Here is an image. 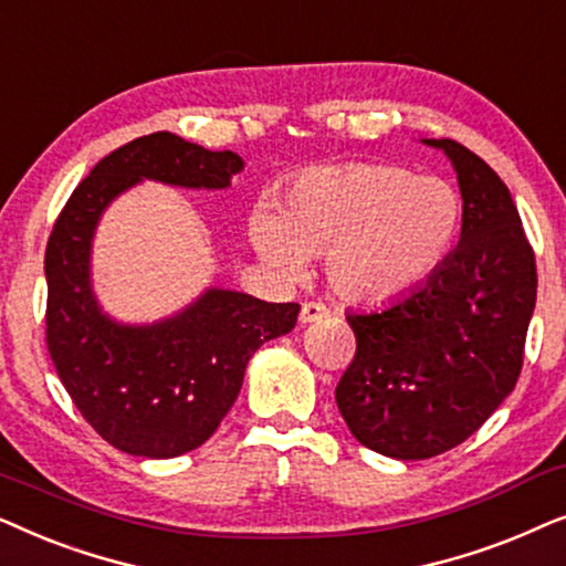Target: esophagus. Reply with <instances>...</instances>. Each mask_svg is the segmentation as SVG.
Listing matches in <instances>:
<instances>
[{"label": "esophagus", "instance_id": "34e87169", "mask_svg": "<svg viewBox=\"0 0 566 566\" xmlns=\"http://www.w3.org/2000/svg\"><path fill=\"white\" fill-rule=\"evenodd\" d=\"M328 315V307L323 303H303V311H300V321L303 323H313V321H321Z\"/></svg>", "mask_w": 566, "mask_h": 566}]
</instances>
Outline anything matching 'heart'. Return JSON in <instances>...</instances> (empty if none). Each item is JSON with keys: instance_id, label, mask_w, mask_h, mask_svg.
<instances>
[{"instance_id": "obj_1", "label": "heart", "mask_w": 566, "mask_h": 566, "mask_svg": "<svg viewBox=\"0 0 566 566\" xmlns=\"http://www.w3.org/2000/svg\"><path fill=\"white\" fill-rule=\"evenodd\" d=\"M463 224L458 188L403 165L313 168L284 199L253 217L255 251L282 274H303L326 255L331 287L349 300L398 297L427 282L453 251Z\"/></svg>"}]
</instances>
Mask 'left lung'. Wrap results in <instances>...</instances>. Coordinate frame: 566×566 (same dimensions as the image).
I'll list each match as a JSON object with an SVG mask.
<instances>
[{
  "label": "left lung",
  "mask_w": 566,
  "mask_h": 566,
  "mask_svg": "<svg viewBox=\"0 0 566 566\" xmlns=\"http://www.w3.org/2000/svg\"><path fill=\"white\" fill-rule=\"evenodd\" d=\"M463 196L461 243L409 295L349 313L357 352L336 386L365 448L424 461L461 446L515 388L536 307V255L502 178L453 139Z\"/></svg>",
  "instance_id": "1"
}]
</instances>
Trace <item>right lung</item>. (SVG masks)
<instances>
[{"mask_svg": "<svg viewBox=\"0 0 566 566\" xmlns=\"http://www.w3.org/2000/svg\"><path fill=\"white\" fill-rule=\"evenodd\" d=\"M240 170L243 160L230 149L212 153L170 132L147 134L103 157L51 230L49 354L87 424L129 455L176 458L205 446L235 403L251 354L295 328L300 305L209 290L176 318L118 326L90 290L95 224L108 201L142 178L224 188Z\"/></svg>", "mask_w": 566, "mask_h": 566, "instance_id": "1", "label": "right lung"}]
</instances>
